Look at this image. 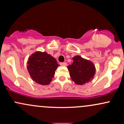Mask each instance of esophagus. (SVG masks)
Instances as JSON below:
<instances>
[{
	"label": "esophagus",
	"instance_id": "obj_1",
	"mask_svg": "<svg viewBox=\"0 0 124 124\" xmlns=\"http://www.w3.org/2000/svg\"><path fill=\"white\" fill-rule=\"evenodd\" d=\"M60 65L61 66H66L67 65L66 63H65V62H61L60 63Z\"/></svg>",
	"mask_w": 124,
	"mask_h": 124
}]
</instances>
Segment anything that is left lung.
I'll return each mask as SVG.
<instances>
[{"label": "left lung", "mask_w": 124, "mask_h": 124, "mask_svg": "<svg viewBox=\"0 0 124 124\" xmlns=\"http://www.w3.org/2000/svg\"><path fill=\"white\" fill-rule=\"evenodd\" d=\"M72 59L73 62L68 66V69L74 83L83 85L90 82L96 73V68L93 62L79 55L74 56Z\"/></svg>", "instance_id": "1"}]
</instances>
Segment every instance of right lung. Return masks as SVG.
I'll return each instance as SVG.
<instances>
[{
	"instance_id": "right-lung-1",
	"label": "right lung",
	"mask_w": 124,
	"mask_h": 124,
	"mask_svg": "<svg viewBox=\"0 0 124 124\" xmlns=\"http://www.w3.org/2000/svg\"><path fill=\"white\" fill-rule=\"evenodd\" d=\"M27 70L31 79L41 85H48L55 75L58 65L55 58L46 52L36 51L30 56Z\"/></svg>"
}]
</instances>
